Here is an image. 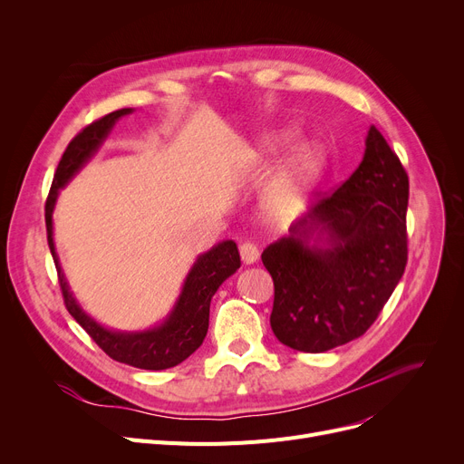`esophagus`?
I'll return each instance as SVG.
<instances>
[{
    "label": "esophagus",
    "mask_w": 464,
    "mask_h": 464,
    "mask_svg": "<svg viewBox=\"0 0 464 464\" xmlns=\"http://www.w3.org/2000/svg\"><path fill=\"white\" fill-rule=\"evenodd\" d=\"M238 252H240V259L245 261L246 265L256 263L257 257H259V250H257V246L254 245V242H242Z\"/></svg>",
    "instance_id": "1"
}]
</instances>
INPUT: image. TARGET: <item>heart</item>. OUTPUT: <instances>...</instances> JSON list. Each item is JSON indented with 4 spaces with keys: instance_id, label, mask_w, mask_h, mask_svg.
<instances>
[{
    "instance_id": "1",
    "label": "heart",
    "mask_w": 464,
    "mask_h": 464,
    "mask_svg": "<svg viewBox=\"0 0 464 464\" xmlns=\"http://www.w3.org/2000/svg\"><path fill=\"white\" fill-rule=\"evenodd\" d=\"M295 140V131L280 130L266 133L261 142V156H276ZM327 163L325 150L320 144L306 142L287 158L278 173L269 180L263 191V208L276 222L295 218L310 191L318 184Z\"/></svg>"
}]
</instances>
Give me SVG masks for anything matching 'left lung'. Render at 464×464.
I'll use <instances>...</instances> for the list:
<instances>
[{
    "mask_svg": "<svg viewBox=\"0 0 464 464\" xmlns=\"http://www.w3.org/2000/svg\"><path fill=\"white\" fill-rule=\"evenodd\" d=\"M364 146L352 177L261 254L275 282L273 333L297 352L322 353L367 333L406 269L408 175L374 126Z\"/></svg>",
    "mask_w": 464,
    "mask_h": 464,
    "instance_id": "1",
    "label": "left lung"
}]
</instances>
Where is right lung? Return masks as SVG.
<instances>
[{
    "mask_svg": "<svg viewBox=\"0 0 464 464\" xmlns=\"http://www.w3.org/2000/svg\"><path fill=\"white\" fill-rule=\"evenodd\" d=\"M130 112L131 109H120L92 121L90 126H86L67 144V149L58 163L54 180L44 205L46 238L48 248H51L58 269V280L65 308L69 310L72 318L77 320V324L92 336L93 343L118 362H126L131 364V367L144 371H163L177 367L179 362L188 359L203 344L208 331L210 299L218 291V287L222 285V282L227 280L240 266V256L235 242H219V245L212 246L208 252L198 257V261L193 263L191 271L186 276L182 294L175 308L170 310L167 320L161 325L149 331L121 333L105 329L103 325L92 320L81 308L77 299L72 297L69 291V284L62 273L53 238V210L60 189L75 177L82 169V165L97 152V149L103 144L112 126L118 121V118Z\"/></svg>",
    "mask_w": 464,
    "mask_h": 464,
    "instance_id": "add662e5",
    "label": "right lung"
}]
</instances>
